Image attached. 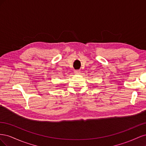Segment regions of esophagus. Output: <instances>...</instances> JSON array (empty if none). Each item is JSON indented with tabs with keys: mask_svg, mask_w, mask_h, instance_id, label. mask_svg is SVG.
Listing matches in <instances>:
<instances>
[{
	"mask_svg": "<svg viewBox=\"0 0 146 146\" xmlns=\"http://www.w3.org/2000/svg\"><path fill=\"white\" fill-rule=\"evenodd\" d=\"M80 70H74V73L75 74H79V73H80Z\"/></svg>",
	"mask_w": 146,
	"mask_h": 146,
	"instance_id": "esophagus-1",
	"label": "esophagus"
}]
</instances>
